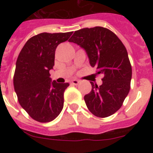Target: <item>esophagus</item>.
I'll list each match as a JSON object with an SVG mask.
<instances>
[{
    "label": "esophagus",
    "mask_w": 153,
    "mask_h": 153,
    "mask_svg": "<svg viewBox=\"0 0 153 153\" xmlns=\"http://www.w3.org/2000/svg\"><path fill=\"white\" fill-rule=\"evenodd\" d=\"M71 83L72 85H75V86H76V85H78V84L79 83V80H76V79H73V80L71 82Z\"/></svg>",
    "instance_id": "1"
}]
</instances>
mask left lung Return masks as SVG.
<instances>
[{"mask_svg":"<svg viewBox=\"0 0 153 153\" xmlns=\"http://www.w3.org/2000/svg\"><path fill=\"white\" fill-rule=\"evenodd\" d=\"M69 42L85 50L90 64L102 74V84L91 82L92 89L84 100L89 110L99 117L116 113L130 90L132 67L126 47L105 27H94L75 31Z\"/></svg>","mask_w":153,"mask_h":153,"instance_id":"8db88e82","label":"left lung"}]
</instances>
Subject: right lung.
<instances>
[{"instance_id":"obj_1","label":"right lung","mask_w":153,"mask_h":153,"mask_svg":"<svg viewBox=\"0 0 153 153\" xmlns=\"http://www.w3.org/2000/svg\"><path fill=\"white\" fill-rule=\"evenodd\" d=\"M73 32L40 33L26 42L19 54L13 79L18 101L30 117L50 122L63 108V94L69 83L51 81L49 71L55 64V49Z\"/></svg>"}]
</instances>
